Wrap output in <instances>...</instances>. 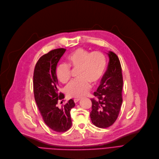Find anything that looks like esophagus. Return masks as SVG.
<instances>
[{
    "label": "esophagus",
    "instance_id": "obj_1",
    "mask_svg": "<svg viewBox=\"0 0 159 159\" xmlns=\"http://www.w3.org/2000/svg\"><path fill=\"white\" fill-rule=\"evenodd\" d=\"M80 98H75V99H74V102H75V103H77L78 102H79L80 101Z\"/></svg>",
    "mask_w": 159,
    "mask_h": 159
}]
</instances>
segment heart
<instances>
[{
  "mask_svg": "<svg viewBox=\"0 0 159 159\" xmlns=\"http://www.w3.org/2000/svg\"><path fill=\"white\" fill-rule=\"evenodd\" d=\"M68 65L61 64L56 69L57 79L62 83L71 77L70 67L78 69V79L71 81L65 87V93L69 97L81 98L88 92L90 84H97L102 80L106 68V58L100 51L89 52L82 48L73 51L67 57Z\"/></svg>",
  "mask_w": 159,
  "mask_h": 159,
  "instance_id": "heart-1",
  "label": "heart"
}]
</instances>
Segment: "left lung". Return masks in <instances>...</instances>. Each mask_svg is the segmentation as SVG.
<instances>
[{"label":"left lung","mask_w":159,"mask_h":159,"mask_svg":"<svg viewBox=\"0 0 159 159\" xmlns=\"http://www.w3.org/2000/svg\"><path fill=\"white\" fill-rule=\"evenodd\" d=\"M109 62L97 91L96 98H91L92 110L90 117L97 127L105 129L116 120L122 103L123 76L119 58L114 52L108 53Z\"/></svg>","instance_id":"left-lung-1"}]
</instances>
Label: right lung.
I'll return each instance as SVG.
<instances>
[{
  "label": "right lung",
  "instance_id": "1",
  "mask_svg": "<svg viewBox=\"0 0 159 159\" xmlns=\"http://www.w3.org/2000/svg\"><path fill=\"white\" fill-rule=\"evenodd\" d=\"M66 50L55 49L42 56L36 63L33 76L34 98L40 113L46 125L56 132H65L71 128L70 111L75 105L72 99L61 108L57 105L65 95L58 91L56 70Z\"/></svg>",
  "mask_w": 159,
  "mask_h": 159
}]
</instances>
